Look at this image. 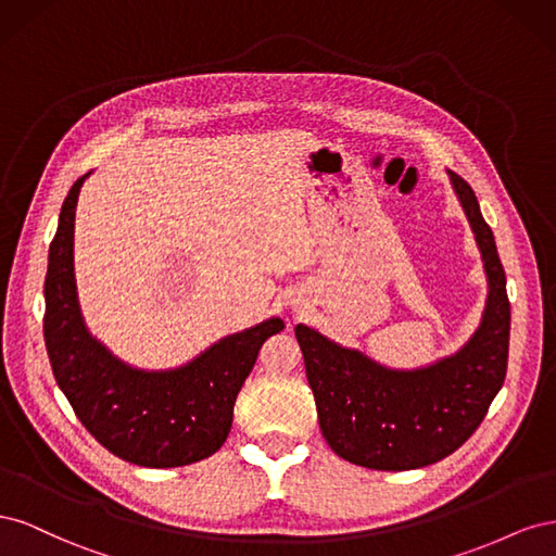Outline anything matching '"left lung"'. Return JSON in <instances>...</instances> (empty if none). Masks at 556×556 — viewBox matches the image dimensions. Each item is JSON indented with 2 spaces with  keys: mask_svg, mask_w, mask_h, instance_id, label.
<instances>
[{
  "mask_svg": "<svg viewBox=\"0 0 556 556\" xmlns=\"http://www.w3.org/2000/svg\"><path fill=\"white\" fill-rule=\"evenodd\" d=\"M486 276V301L473 336L425 366L392 368L308 325L294 333L329 447L357 466L410 470L445 459L486 415L508 368L510 304L490 225L470 185L447 169Z\"/></svg>",
  "mask_w": 556,
  "mask_h": 556,
  "instance_id": "8db88e82",
  "label": "left lung"
}]
</instances>
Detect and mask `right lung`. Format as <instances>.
Listing matches in <instances>:
<instances>
[{"mask_svg":"<svg viewBox=\"0 0 556 556\" xmlns=\"http://www.w3.org/2000/svg\"><path fill=\"white\" fill-rule=\"evenodd\" d=\"M90 174L72 185L48 250L43 333L55 380L83 427L115 457L148 468L201 462L227 441L233 401L262 343L285 323L268 317L223 336L174 368H139L113 355L88 329L76 285L74 223Z\"/></svg>","mask_w":556,"mask_h":556,"instance_id":"1","label":"right lung"}]
</instances>
